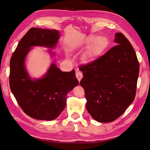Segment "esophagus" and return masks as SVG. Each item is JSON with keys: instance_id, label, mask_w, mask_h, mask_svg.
<instances>
[{"instance_id": "34e87169", "label": "esophagus", "mask_w": 150, "mask_h": 150, "mask_svg": "<svg viewBox=\"0 0 150 150\" xmlns=\"http://www.w3.org/2000/svg\"><path fill=\"white\" fill-rule=\"evenodd\" d=\"M76 77L78 79L79 82H80V81H81V79L82 78V73L81 71H78L76 73Z\"/></svg>"}]
</instances>
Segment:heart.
Here are the masks:
<instances>
[{"label": "heart", "mask_w": 150, "mask_h": 150, "mask_svg": "<svg viewBox=\"0 0 150 150\" xmlns=\"http://www.w3.org/2000/svg\"><path fill=\"white\" fill-rule=\"evenodd\" d=\"M91 46L88 53L83 57L84 62H87L95 59L103 53L107 48L109 44V40L105 36L100 35L95 37V35H91L86 39V42L91 43Z\"/></svg>", "instance_id": "obj_1"}]
</instances>
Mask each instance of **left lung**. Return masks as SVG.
Returning <instances> with one entry per match:
<instances>
[{
    "mask_svg": "<svg viewBox=\"0 0 150 150\" xmlns=\"http://www.w3.org/2000/svg\"><path fill=\"white\" fill-rule=\"evenodd\" d=\"M117 46L80 68V84L85 91L86 109L99 122H110L124 113L135 97L139 63L126 37L116 33Z\"/></svg>",
    "mask_w": 150,
    "mask_h": 150,
    "instance_id": "obj_1",
    "label": "left lung"
}]
</instances>
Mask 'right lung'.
<instances>
[{
	"instance_id": "right-lung-1",
	"label": "right lung",
	"mask_w": 150,
	"mask_h": 150,
	"mask_svg": "<svg viewBox=\"0 0 150 150\" xmlns=\"http://www.w3.org/2000/svg\"><path fill=\"white\" fill-rule=\"evenodd\" d=\"M60 34L57 30L32 28L22 38L10 60L9 86L25 113L37 120H53L64 109L66 97L79 85L74 69L62 72L53 61L45 74L32 78L26 68L28 53L33 47L54 49ZM47 52L52 56L55 53Z\"/></svg>"
}]
</instances>
